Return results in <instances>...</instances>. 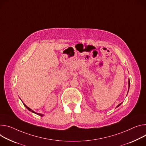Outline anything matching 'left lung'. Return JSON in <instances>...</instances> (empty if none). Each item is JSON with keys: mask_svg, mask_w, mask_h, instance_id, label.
<instances>
[{"mask_svg": "<svg viewBox=\"0 0 146 146\" xmlns=\"http://www.w3.org/2000/svg\"><path fill=\"white\" fill-rule=\"evenodd\" d=\"M128 84H129V87H130V80H129V82H128ZM128 91H129V90H128ZM127 93H128V92H127ZM122 104V103H121L120 104H119L117 106V107H118L119 106H120L121 104Z\"/></svg>", "mask_w": 146, "mask_h": 146, "instance_id": "left-lung-1", "label": "left lung"}]
</instances>
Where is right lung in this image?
Instances as JSON below:
<instances>
[{"mask_svg": "<svg viewBox=\"0 0 146 146\" xmlns=\"http://www.w3.org/2000/svg\"><path fill=\"white\" fill-rule=\"evenodd\" d=\"M23 104H24V105L25 106V107H26V108H27V110H29L30 111H31V112H32L33 113H35V114H36V115H39V116H44V115L43 114H41V113H36V112H34L33 110H31L29 107H28L27 105H26L25 104H24L23 103Z\"/></svg>", "mask_w": 146, "mask_h": 146, "instance_id": "right-lung-1", "label": "right lung"}]
</instances>
